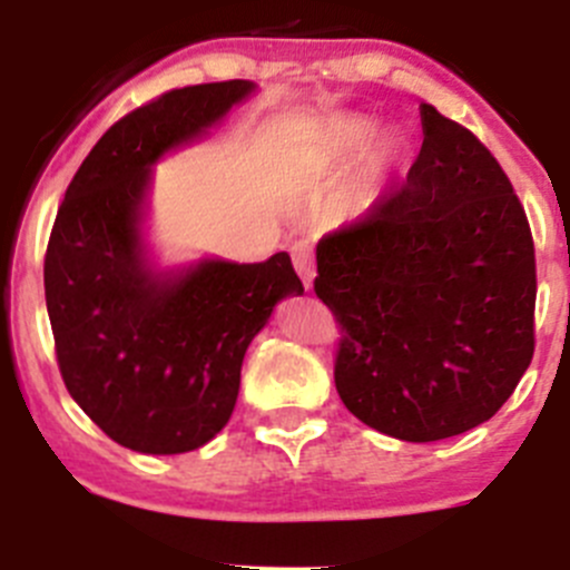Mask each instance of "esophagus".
Here are the masks:
<instances>
[{
  "instance_id": "obj_1",
  "label": "esophagus",
  "mask_w": 570,
  "mask_h": 570,
  "mask_svg": "<svg viewBox=\"0 0 570 570\" xmlns=\"http://www.w3.org/2000/svg\"><path fill=\"white\" fill-rule=\"evenodd\" d=\"M292 264H295L297 275L303 278V286L312 289L317 267H314V245L308 243V239H297V243L292 245Z\"/></svg>"
}]
</instances>
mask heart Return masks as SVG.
Returning a JSON list of instances; mask_svg holds the SVG:
<instances>
[{"label": "heart", "mask_w": 570, "mask_h": 570, "mask_svg": "<svg viewBox=\"0 0 570 570\" xmlns=\"http://www.w3.org/2000/svg\"><path fill=\"white\" fill-rule=\"evenodd\" d=\"M364 126H350V129H344V142H347V146H355V142L364 140Z\"/></svg>", "instance_id": "obj_1"}]
</instances>
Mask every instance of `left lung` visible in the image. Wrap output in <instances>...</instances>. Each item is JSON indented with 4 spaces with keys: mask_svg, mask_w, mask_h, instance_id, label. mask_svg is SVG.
<instances>
[{
    "mask_svg": "<svg viewBox=\"0 0 570 570\" xmlns=\"http://www.w3.org/2000/svg\"><path fill=\"white\" fill-rule=\"evenodd\" d=\"M402 187L317 245L314 292L342 325L336 392L392 439L441 441L488 422L534 353V245L491 151L422 105Z\"/></svg>",
    "mask_w": 570,
    "mask_h": 570,
    "instance_id": "8db88e82",
    "label": "left lung"
}]
</instances>
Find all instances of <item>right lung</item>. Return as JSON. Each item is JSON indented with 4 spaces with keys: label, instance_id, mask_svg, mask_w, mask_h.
<instances>
[{
    "label": "right lung",
    "instance_id": "right-lung-1",
    "mask_svg": "<svg viewBox=\"0 0 570 570\" xmlns=\"http://www.w3.org/2000/svg\"><path fill=\"white\" fill-rule=\"evenodd\" d=\"M253 82L189 85L131 109L79 165L43 262L57 366L120 446L178 455L226 428L245 350L275 303L301 295L289 253L154 269L142 243L151 165L215 126Z\"/></svg>",
    "mask_w": 570,
    "mask_h": 570
}]
</instances>
